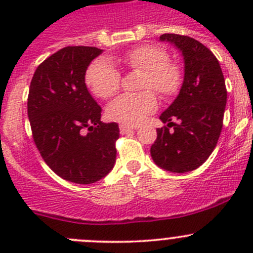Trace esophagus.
<instances>
[{
  "mask_svg": "<svg viewBox=\"0 0 253 253\" xmlns=\"http://www.w3.org/2000/svg\"><path fill=\"white\" fill-rule=\"evenodd\" d=\"M120 133L122 134H125L126 133V131H129V130H133V129H135L134 128V126H130V125H126V124H120Z\"/></svg>",
  "mask_w": 253,
  "mask_h": 253,
  "instance_id": "1",
  "label": "esophagus"
}]
</instances>
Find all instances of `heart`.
<instances>
[{
    "instance_id": "b5f03b06",
    "label": "heart",
    "mask_w": 253,
    "mask_h": 253,
    "mask_svg": "<svg viewBox=\"0 0 253 253\" xmlns=\"http://www.w3.org/2000/svg\"><path fill=\"white\" fill-rule=\"evenodd\" d=\"M130 69L144 72L140 93H123L107 106V115L115 122L126 125H137L157 109V97L149 88L163 97L171 96L178 90L182 80L180 67L169 60V54L154 45H142L131 49L120 59ZM90 90L101 99L115 95L122 84V75L107 59L93 62L86 73Z\"/></svg>"
}]
</instances>
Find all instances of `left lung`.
Segmentation results:
<instances>
[{"instance_id":"obj_1","label":"left lung","mask_w":253,"mask_h":253,"mask_svg":"<svg viewBox=\"0 0 253 253\" xmlns=\"http://www.w3.org/2000/svg\"><path fill=\"white\" fill-rule=\"evenodd\" d=\"M185 62L184 84L176 100L160 119L151 147L154 163L169 172L184 173L200 167L209 158L222 131L227 104L224 76L215 55L198 40L178 34H163Z\"/></svg>"}]
</instances>
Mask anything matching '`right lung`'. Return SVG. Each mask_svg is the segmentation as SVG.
I'll use <instances>...</instances> for the list:
<instances>
[{
    "mask_svg": "<svg viewBox=\"0 0 253 253\" xmlns=\"http://www.w3.org/2000/svg\"><path fill=\"white\" fill-rule=\"evenodd\" d=\"M95 46H66L38 66L30 82L28 116L43 160L59 177L93 184L113 169L119 125L102 123L84 75L101 54Z\"/></svg>",
    "mask_w": 253,
    "mask_h": 253,
    "instance_id": "1",
    "label": "right lung"
}]
</instances>
